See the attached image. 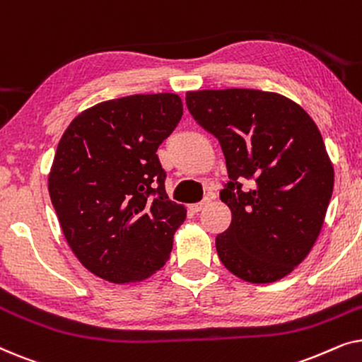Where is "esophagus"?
<instances>
[{"mask_svg":"<svg viewBox=\"0 0 362 362\" xmlns=\"http://www.w3.org/2000/svg\"><path fill=\"white\" fill-rule=\"evenodd\" d=\"M207 204H209V199H204V201H201V202H196V204H191L189 209H191L192 212H199V211L204 209V207H206Z\"/></svg>","mask_w":362,"mask_h":362,"instance_id":"obj_1","label":"esophagus"}]
</instances>
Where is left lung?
Here are the masks:
<instances>
[{"mask_svg":"<svg viewBox=\"0 0 362 362\" xmlns=\"http://www.w3.org/2000/svg\"><path fill=\"white\" fill-rule=\"evenodd\" d=\"M186 105L226 156L232 221L216 237L221 262L250 284L284 279L310 254L333 194L318 127L298 103L254 88L187 92Z\"/></svg>","mask_w":362,"mask_h":362,"instance_id":"8db88e82","label":"left lung"}]
</instances>
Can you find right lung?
Listing matches in <instances>:
<instances>
[{
    "instance_id": "obj_1",
    "label": "right lung",
    "mask_w": 362,
    "mask_h": 362,
    "mask_svg": "<svg viewBox=\"0 0 362 362\" xmlns=\"http://www.w3.org/2000/svg\"><path fill=\"white\" fill-rule=\"evenodd\" d=\"M182 117L176 93L97 103L64 132L49 194L81 264L112 284L140 281L170 259L186 209L168 199L158 146Z\"/></svg>"
}]
</instances>
